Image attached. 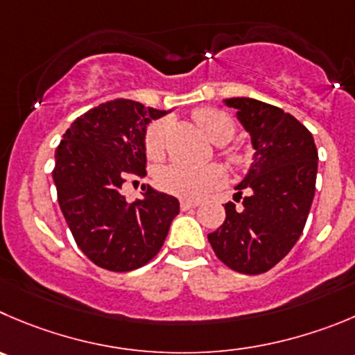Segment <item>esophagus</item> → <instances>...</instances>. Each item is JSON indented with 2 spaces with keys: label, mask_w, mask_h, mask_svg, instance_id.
<instances>
[{
  "label": "esophagus",
  "mask_w": 355,
  "mask_h": 355,
  "mask_svg": "<svg viewBox=\"0 0 355 355\" xmlns=\"http://www.w3.org/2000/svg\"><path fill=\"white\" fill-rule=\"evenodd\" d=\"M198 205V202L191 200H181V211H190V209H195Z\"/></svg>",
  "instance_id": "obj_1"
}]
</instances>
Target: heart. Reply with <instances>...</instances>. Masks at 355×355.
<instances>
[{"label": "heart", "mask_w": 355, "mask_h": 355, "mask_svg": "<svg viewBox=\"0 0 355 355\" xmlns=\"http://www.w3.org/2000/svg\"><path fill=\"white\" fill-rule=\"evenodd\" d=\"M198 127L202 132L214 144H225L234 137L235 123L230 116L219 110L204 107L195 113ZM165 134H167V120H157L146 129L144 148L150 158H160L165 148ZM234 164H242L244 155L241 151L228 153ZM225 181V172L219 165H205V167H190L183 164L165 165L158 171L157 184L167 193L184 200H198L209 191L221 187Z\"/></svg>", "instance_id": "1"}]
</instances>
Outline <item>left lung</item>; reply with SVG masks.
<instances>
[{
  "label": "left lung",
  "mask_w": 355,
  "mask_h": 355,
  "mask_svg": "<svg viewBox=\"0 0 355 355\" xmlns=\"http://www.w3.org/2000/svg\"><path fill=\"white\" fill-rule=\"evenodd\" d=\"M223 104L237 110L254 155L235 187L234 198H242V209L228 202L225 223L207 239L226 266L258 275L298 242L315 193L319 157L309 129L281 107L251 97H232Z\"/></svg>",
  "instance_id": "1"
}]
</instances>
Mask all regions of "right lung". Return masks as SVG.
<instances>
[{
    "label": "right lung",
    "mask_w": 355,
    "mask_h": 355,
    "mask_svg": "<svg viewBox=\"0 0 355 355\" xmlns=\"http://www.w3.org/2000/svg\"><path fill=\"white\" fill-rule=\"evenodd\" d=\"M171 111L114 99L71 123L55 150L57 200L74 241L101 268L130 272L158 254L180 202L144 188L132 204L121 195L127 172L146 171L148 123Z\"/></svg>",
    "instance_id": "obj_1"
}]
</instances>
